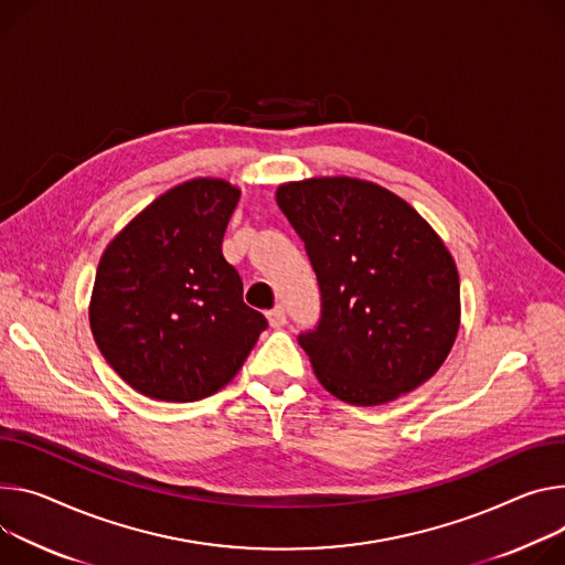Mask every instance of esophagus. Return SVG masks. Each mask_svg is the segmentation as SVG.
<instances>
[{"label":"esophagus","mask_w":565,"mask_h":565,"mask_svg":"<svg viewBox=\"0 0 565 565\" xmlns=\"http://www.w3.org/2000/svg\"><path fill=\"white\" fill-rule=\"evenodd\" d=\"M266 318H268V322H270L273 329H279V327L286 324V309H284V306H275V309H270V311L266 313Z\"/></svg>","instance_id":"obj_1"}]
</instances>
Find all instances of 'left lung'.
Returning <instances> with one entry per match:
<instances>
[{
	"instance_id": "8db88e82",
	"label": "left lung",
	"mask_w": 565,
	"mask_h": 565,
	"mask_svg": "<svg viewBox=\"0 0 565 565\" xmlns=\"http://www.w3.org/2000/svg\"><path fill=\"white\" fill-rule=\"evenodd\" d=\"M277 204L318 277L320 320L297 335L340 401L379 405L426 383L459 329V277L405 200L353 178L281 184Z\"/></svg>"
}]
</instances>
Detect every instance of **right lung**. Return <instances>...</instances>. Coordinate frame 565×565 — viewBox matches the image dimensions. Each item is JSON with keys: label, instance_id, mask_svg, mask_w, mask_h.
<instances>
[{"label": "right lung", "instance_id": "right-lung-1", "mask_svg": "<svg viewBox=\"0 0 565 565\" xmlns=\"http://www.w3.org/2000/svg\"><path fill=\"white\" fill-rule=\"evenodd\" d=\"M238 195L225 180H189L152 200L100 256L92 333L143 396H212L268 327L243 301V281L221 247Z\"/></svg>", "mask_w": 565, "mask_h": 565}]
</instances>
